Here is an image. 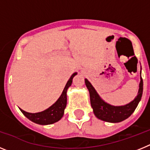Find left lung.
<instances>
[{"mask_svg":"<svg viewBox=\"0 0 150 150\" xmlns=\"http://www.w3.org/2000/svg\"><path fill=\"white\" fill-rule=\"evenodd\" d=\"M85 83L89 91L90 102L95 116L99 120L107 122H120L128 119L135 110L142 97L144 84L141 77V71H140V82L137 95L129 104L123 106H112L107 104V102L102 100L88 79H85Z\"/></svg>","mask_w":150,"mask_h":150,"instance_id":"left-lung-1","label":"left lung"}]
</instances>
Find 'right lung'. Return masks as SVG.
I'll return each instance as SVG.
<instances>
[{"mask_svg": "<svg viewBox=\"0 0 150 150\" xmlns=\"http://www.w3.org/2000/svg\"><path fill=\"white\" fill-rule=\"evenodd\" d=\"M77 73H74L72 76L69 79L66 84L65 87L62 91V95L59 97V98L57 100L55 104H53L48 109L45 110L40 112H28L20 109L21 112L25 115V116L29 120L40 125H50L53 124L56 122L59 121L62 118L64 112L66 105H67V91L68 88L71 86L73 81V78L76 76Z\"/></svg>", "mask_w": 150, "mask_h": 150, "instance_id": "add662e5", "label": "right lung"}]
</instances>
